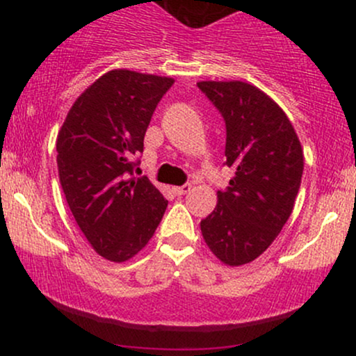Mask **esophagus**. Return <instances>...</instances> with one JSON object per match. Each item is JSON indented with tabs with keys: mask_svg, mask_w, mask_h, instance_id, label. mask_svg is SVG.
<instances>
[{
	"mask_svg": "<svg viewBox=\"0 0 356 356\" xmlns=\"http://www.w3.org/2000/svg\"><path fill=\"white\" fill-rule=\"evenodd\" d=\"M191 189H192L191 184H184V186H181V187H174V194L184 195V194H187V192H191Z\"/></svg>",
	"mask_w": 356,
	"mask_h": 356,
	"instance_id": "esophagus-1",
	"label": "esophagus"
}]
</instances>
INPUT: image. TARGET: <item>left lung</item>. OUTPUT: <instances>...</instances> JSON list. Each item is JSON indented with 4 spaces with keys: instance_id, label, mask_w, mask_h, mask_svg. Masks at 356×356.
<instances>
[{
    "instance_id": "1",
    "label": "left lung",
    "mask_w": 356,
    "mask_h": 356,
    "mask_svg": "<svg viewBox=\"0 0 356 356\" xmlns=\"http://www.w3.org/2000/svg\"><path fill=\"white\" fill-rule=\"evenodd\" d=\"M226 122V165L234 177L218 191L201 220L204 241L229 266L254 261L271 246L295 206L303 149L280 105L246 81H199Z\"/></svg>"
}]
</instances>
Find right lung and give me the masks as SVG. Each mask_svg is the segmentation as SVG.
I'll use <instances>...</instances> for the list:
<instances>
[{
	"label": "right lung",
	"instance_id": "1",
	"mask_svg": "<svg viewBox=\"0 0 356 356\" xmlns=\"http://www.w3.org/2000/svg\"><path fill=\"white\" fill-rule=\"evenodd\" d=\"M172 85L169 76L105 73L75 100L56 138L68 207L92 248L113 263L145 248L165 212L157 187L132 175L154 110Z\"/></svg>",
	"mask_w": 356,
	"mask_h": 356
}]
</instances>
